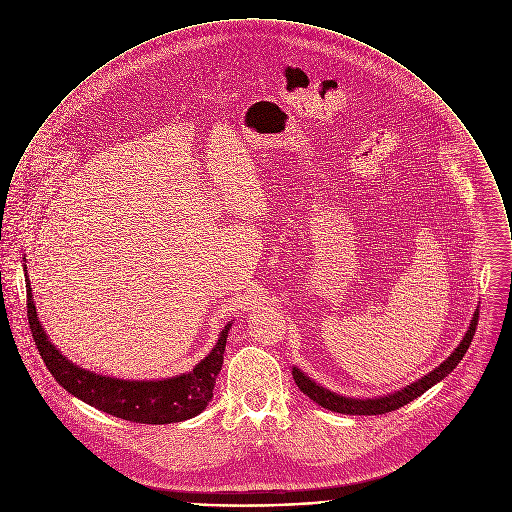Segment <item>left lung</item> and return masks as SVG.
<instances>
[{"mask_svg": "<svg viewBox=\"0 0 512 512\" xmlns=\"http://www.w3.org/2000/svg\"><path fill=\"white\" fill-rule=\"evenodd\" d=\"M477 321H479V309L473 313V319L469 323V329L463 337V341L457 345V349L441 363L436 366L432 372H428L426 376H422L420 380L412 382L410 386L388 394V396H380V398H347L341 394H335L323 386H319L317 382H313L307 374H303L299 368H292L293 380L299 386V390L309 396L315 404L331 410V412H339V414H351V416H378V414H386L392 410H398L406 404H410L412 400H416L418 396H422L426 390H430L434 384H438L439 380H443L455 366L461 363V359L465 357L475 329H477Z\"/></svg>", "mask_w": 512, "mask_h": 512, "instance_id": "obj_1", "label": "left lung"}]
</instances>
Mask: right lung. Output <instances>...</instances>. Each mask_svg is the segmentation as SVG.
I'll list each match as a JSON object with an SVG mask.
<instances>
[{
	"mask_svg": "<svg viewBox=\"0 0 512 512\" xmlns=\"http://www.w3.org/2000/svg\"><path fill=\"white\" fill-rule=\"evenodd\" d=\"M27 272V270H25ZM27 319L45 366L55 380L82 402L122 420L136 424H173L195 418L213 398L217 374L222 368L226 337L232 327L228 323L220 331L213 351L191 372H183L163 380H120L102 376L74 365L49 341L43 331L27 278Z\"/></svg>",
	"mask_w": 512,
	"mask_h": 512,
	"instance_id": "right-lung-1",
	"label": "right lung"
}]
</instances>
